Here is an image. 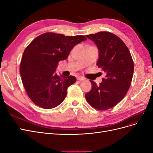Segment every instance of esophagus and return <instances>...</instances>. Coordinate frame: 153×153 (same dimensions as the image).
Masks as SVG:
<instances>
[{"label":"esophagus","instance_id":"esophagus-1","mask_svg":"<svg viewBox=\"0 0 153 153\" xmlns=\"http://www.w3.org/2000/svg\"><path fill=\"white\" fill-rule=\"evenodd\" d=\"M76 79L78 80H85V78H84V77H82V76H77L76 77Z\"/></svg>","mask_w":153,"mask_h":153}]
</instances>
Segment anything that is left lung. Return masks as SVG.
<instances>
[{"label": "left lung", "instance_id": "left-lung-1", "mask_svg": "<svg viewBox=\"0 0 153 153\" xmlns=\"http://www.w3.org/2000/svg\"><path fill=\"white\" fill-rule=\"evenodd\" d=\"M98 47L99 58L96 65L106 73L102 82L98 85L90 80L91 90L85 98L92 106L105 110L118 104L130 87L134 64L126 45L118 36L109 32H100L86 35Z\"/></svg>", "mask_w": 153, "mask_h": 153}]
</instances>
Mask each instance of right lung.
Here are the masks:
<instances>
[{"instance_id": "1", "label": "right lung", "mask_w": 153, "mask_h": 153, "mask_svg": "<svg viewBox=\"0 0 153 153\" xmlns=\"http://www.w3.org/2000/svg\"><path fill=\"white\" fill-rule=\"evenodd\" d=\"M86 39L81 35L47 32L37 37L25 48L20 72L27 94L34 104L50 109L62 102L76 78L58 76L55 73L58 63L68 58L76 45Z\"/></svg>"}]
</instances>
